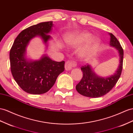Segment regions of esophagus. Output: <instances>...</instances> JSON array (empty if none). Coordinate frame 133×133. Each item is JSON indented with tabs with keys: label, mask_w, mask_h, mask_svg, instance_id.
<instances>
[{
	"label": "esophagus",
	"mask_w": 133,
	"mask_h": 133,
	"mask_svg": "<svg viewBox=\"0 0 133 133\" xmlns=\"http://www.w3.org/2000/svg\"><path fill=\"white\" fill-rule=\"evenodd\" d=\"M75 66H76V63L75 62H72V61H67V62H66L65 63L64 67H65V70L66 71H70L72 69V67H74Z\"/></svg>",
	"instance_id": "1"
}]
</instances>
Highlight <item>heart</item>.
Segmentation results:
<instances>
[{
	"label": "heart",
	"instance_id": "b5f03b06",
	"mask_svg": "<svg viewBox=\"0 0 133 133\" xmlns=\"http://www.w3.org/2000/svg\"><path fill=\"white\" fill-rule=\"evenodd\" d=\"M92 34L87 31H80L74 33L65 39V43L70 46L79 45L87 42L79 51L80 56L85 58L92 54L97 49L100 43V39L97 36H92Z\"/></svg>",
	"mask_w": 133,
	"mask_h": 133
}]
</instances>
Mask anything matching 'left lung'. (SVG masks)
I'll list each match as a JSON object with an SVG mask.
<instances>
[{"mask_svg": "<svg viewBox=\"0 0 133 133\" xmlns=\"http://www.w3.org/2000/svg\"><path fill=\"white\" fill-rule=\"evenodd\" d=\"M108 35L110 36V45L114 47L118 53L119 64L117 69L111 75L102 77L94 72L91 64H88L81 67L83 76L82 79L76 85V89L82 96L90 98L103 96L114 87L121 76L124 51L116 37L111 33H108Z\"/></svg>", "mask_w": 133, "mask_h": 133, "instance_id": "1", "label": "left lung"}]
</instances>
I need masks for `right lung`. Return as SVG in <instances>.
<instances>
[{
	"instance_id": "right-lung-1",
	"label": "right lung",
	"mask_w": 133,
	"mask_h": 133,
	"mask_svg": "<svg viewBox=\"0 0 133 133\" xmlns=\"http://www.w3.org/2000/svg\"><path fill=\"white\" fill-rule=\"evenodd\" d=\"M53 21L41 22L23 30L13 43L9 53L12 76L16 83L26 93L41 94L46 93L52 88L57 77L64 70V61L56 62L46 54L39 59L33 60L27 56V47L30 41L40 37L45 46L53 39Z\"/></svg>"
}]
</instances>
